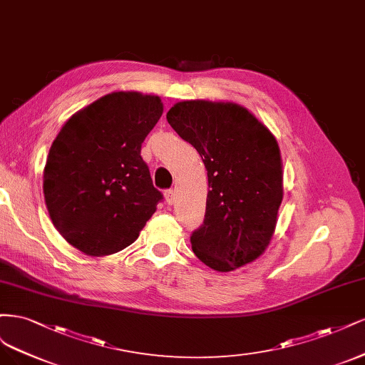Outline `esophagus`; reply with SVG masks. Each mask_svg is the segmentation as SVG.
<instances>
[{
    "mask_svg": "<svg viewBox=\"0 0 365 365\" xmlns=\"http://www.w3.org/2000/svg\"><path fill=\"white\" fill-rule=\"evenodd\" d=\"M165 200L168 205H173L175 202V191L174 190H167L165 191Z\"/></svg>",
    "mask_w": 365,
    "mask_h": 365,
    "instance_id": "esophagus-1",
    "label": "esophagus"
}]
</instances>
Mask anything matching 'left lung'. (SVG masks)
I'll return each instance as SVG.
<instances>
[{
	"label": "left lung",
	"instance_id": "obj_1",
	"mask_svg": "<svg viewBox=\"0 0 365 365\" xmlns=\"http://www.w3.org/2000/svg\"><path fill=\"white\" fill-rule=\"evenodd\" d=\"M167 120L207 170L206 214L191 235L192 252L222 273L256 261L272 241L284 198L276 138L235 103L180 101Z\"/></svg>",
	"mask_w": 365,
	"mask_h": 365
}]
</instances>
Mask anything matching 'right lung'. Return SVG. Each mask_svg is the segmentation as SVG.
I'll return each instance as SVG.
<instances>
[{"label": "right lung", "mask_w": 365, "mask_h": 365, "mask_svg": "<svg viewBox=\"0 0 365 365\" xmlns=\"http://www.w3.org/2000/svg\"><path fill=\"white\" fill-rule=\"evenodd\" d=\"M163 104L156 96L112 92L69 118L53 140L43 195L58 233L89 256L136 241L162 200L140 145Z\"/></svg>", "instance_id": "1"}]
</instances>
